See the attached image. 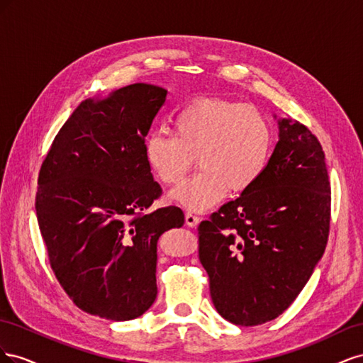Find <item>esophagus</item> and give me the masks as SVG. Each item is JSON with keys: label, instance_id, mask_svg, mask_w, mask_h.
I'll return each instance as SVG.
<instances>
[{"label": "esophagus", "instance_id": "1", "mask_svg": "<svg viewBox=\"0 0 363 363\" xmlns=\"http://www.w3.org/2000/svg\"><path fill=\"white\" fill-rule=\"evenodd\" d=\"M184 221H186V225H189V227H196L199 225V223H200V218L196 216V215H194V213H191V212H186V215H184Z\"/></svg>", "mask_w": 363, "mask_h": 363}]
</instances>
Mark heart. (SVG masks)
<instances>
[{
    "instance_id": "1",
    "label": "heart",
    "mask_w": 363,
    "mask_h": 363,
    "mask_svg": "<svg viewBox=\"0 0 363 363\" xmlns=\"http://www.w3.org/2000/svg\"><path fill=\"white\" fill-rule=\"evenodd\" d=\"M174 135L151 133L144 145L145 160L167 186L183 180L195 163L200 171L169 194L191 212H207L228 189H251L268 169L274 128L257 107L218 96L195 98L172 118Z\"/></svg>"
}]
</instances>
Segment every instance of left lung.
Instances as JSON below:
<instances>
[{"mask_svg": "<svg viewBox=\"0 0 363 363\" xmlns=\"http://www.w3.org/2000/svg\"><path fill=\"white\" fill-rule=\"evenodd\" d=\"M330 182L312 131L279 119V142L263 177L199 225L200 262L218 313L259 325L298 296L324 255Z\"/></svg>", "mask_w": 363, "mask_h": 363, "instance_id": "obj_1", "label": "left lung"}]
</instances>
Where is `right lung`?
<instances>
[{
    "label": "right lung",
    "instance_id": "right-lung-1",
    "mask_svg": "<svg viewBox=\"0 0 363 363\" xmlns=\"http://www.w3.org/2000/svg\"><path fill=\"white\" fill-rule=\"evenodd\" d=\"M168 91L135 83L75 108L43 160L36 215L51 268L82 311L135 320L157 295V240L180 207L145 212L162 195L145 136Z\"/></svg>",
    "mask_w": 363,
    "mask_h": 363
}]
</instances>
